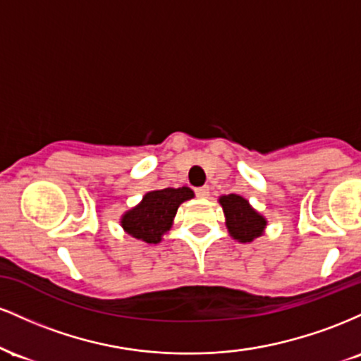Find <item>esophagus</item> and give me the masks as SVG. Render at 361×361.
Masks as SVG:
<instances>
[{"label":"esophagus","mask_w":361,"mask_h":361,"mask_svg":"<svg viewBox=\"0 0 361 361\" xmlns=\"http://www.w3.org/2000/svg\"><path fill=\"white\" fill-rule=\"evenodd\" d=\"M195 193H197V197L200 198H207L209 197V186H198V188H195Z\"/></svg>","instance_id":"esophagus-1"}]
</instances>
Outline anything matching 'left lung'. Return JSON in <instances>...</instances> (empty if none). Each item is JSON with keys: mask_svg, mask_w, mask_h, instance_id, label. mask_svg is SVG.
I'll return each instance as SVG.
<instances>
[{"mask_svg": "<svg viewBox=\"0 0 361 361\" xmlns=\"http://www.w3.org/2000/svg\"><path fill=\"white\" fill-rule=\"evenodd\" d=\"M221 205L227 219V229L231 235L241 243H250L263 233L267 221L250 205L246 198L239 195H224Z\"/></svg>", "mask_w": 361, "mask_h": 361, "instance_id": "8db88e82", "label": "left lung"}]
</instances>
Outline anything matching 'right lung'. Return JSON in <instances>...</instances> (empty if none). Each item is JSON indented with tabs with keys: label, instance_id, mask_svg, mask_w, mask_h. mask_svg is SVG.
<instances>
[{
	"label": "right lung",
	"instance_id": "obj_1",
	"mask_svg": "<svg viewBox=\"0 0 361 361\" xmlns=\"http://www.w3.org/2000/svg\"><path fill=\"white\" fill-rule=\"evenodd\" d=\"M192 197L193 192L186 186L149 192L135 209L128 210L123 215L122 227L127 234L140 241L151 244L159 243L161 235L171 227L178 207Z\"/></svg>",
	"mask_w": 361,
	"mask_h": 361
}]
</instances>
